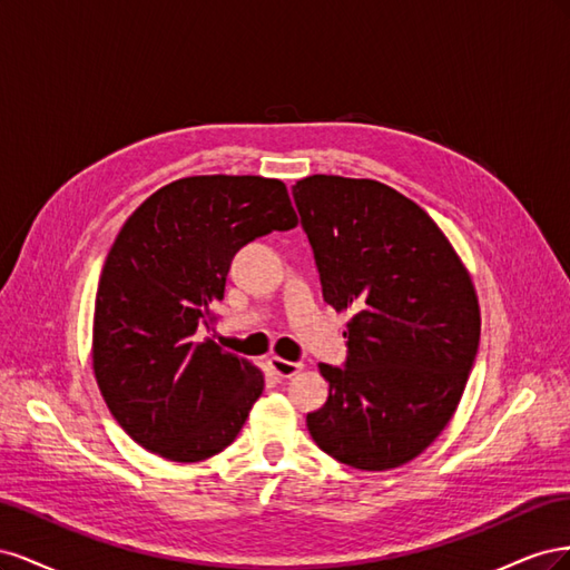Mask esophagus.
<instances>
[{
	"label": "esophagus",
	"mask_w": 570,
	"mask_h": 570,
	"mask_svg": "<svg viewBox=\"0 0 570 570\" xmlns=\"http://www.w3.org/2000/svg\"><path fill=\"white\" fill-rule=\"evenodd\" d=\"M268 366L278 377H292V375H297L302 371V364H295V361H285L281 356H271Z\"/></svg>",
	"instance_id": "obj_1"
}]
</instances>
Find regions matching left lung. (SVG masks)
I'll use <instances>...</instances> for the list:
<instances>
[{
  "instance_id": "1",
  "label": "left lung",
  "mask_w": 570,
  "mask_h": 570,
  "mask_svg": "<svg viewBox=\"0 0 570 570\" xmlns=\"http://www.w3.org/2000/svg\"><path fill=\"white\" fill-rule=\"evenodd\" d=\"M323 299L347 323L344 368L321 364L327 402L306 416L325 454L358 471L416 459L450 423L480 342L471 275L396 189L342 176L292 187Z\"/></svg>"
}]
</instances>
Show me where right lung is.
Listing matches in <instances>:
<instances>
[{
    "instance_id": "1",
    "label": "right lung",
    "mask_w": 570,
    "mask_h": 570,
    "mask_svg": "<svg viewBox=\"0 0 570 570\" xmlns=\"http://www.w3.org/2000/svg\"><path fill=\"white\" fill-rule=\"evenodd\" d=\"M297 226L285 183L180 178L145 199L107 256L95 299L92 368L111 416L147 452L204 461L237 438L264 373L209 331L233 256Z\"/></svg>"
}]
</instances>
